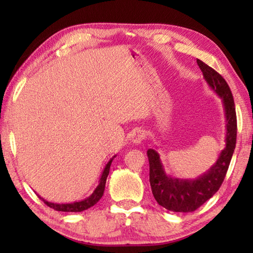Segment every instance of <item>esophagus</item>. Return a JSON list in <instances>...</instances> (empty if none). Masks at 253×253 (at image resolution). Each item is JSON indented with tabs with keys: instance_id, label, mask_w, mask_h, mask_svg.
<instances>
[{
	"instance_id": "obj_1",
	"label": "esophagus",
	"mask_w": 253,
	"mask_h": 253,
	"mask_svg": "<svg viewBox=\"0 0 253 253\" xmlns=\"http://www.w3.org/2000/svg\"><path fill=\"white\" fill-rule=\"evenodd\" d=\"M145 138H146V132H145V130L140 129V128L135 129L131 135V142L136 145L142 143Z\"/></svg>"
}]
</instances>
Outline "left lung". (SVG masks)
<instances>
[{
	"label": "left lung",
	"mask_w": 253,
	"mask_h": 253,
	"mask_svg": "<svg viewBox=\"0 0 253 253\" xmlns=\"http://www.w3.org/2000/svg\"><path fill=\"white\" fill-rule=\"evenodd\" d=\"M204 79L210 88L222 99L225 117V147L215 164L194 179L177 178L166 174L160 154L149 148V183L157 203L173 212H193L219 191L228 172L237 143V115L232 92L220 74L198 59Z\"/></svg>",
	"instance_id": "left-lung-1"
}]
</instances>
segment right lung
<instances>
[{
    "label": "right lung",
    "instance_id": "add662e5",
    "mask_svg": "<svg viewBox=\"0 0 253 253\" xmlns=\"http://www.w3.org/2000/svg\"><path fill=\"white\" fill-rule=\"evenodd\" d=\"M116 157L115 155L114 157L110 158V161L107 163L104 170H102L101 177L99 179V184L98 186L95 188V191L92 192V194L90 196H88L87 199H84L83 201H79V202H74V203H52V202H48L44 199H42L40 196V199L48 205L49 208L55 210V211H61V212H83L84 210H87L89 208H91L95 205L98 201L101 199V196L104 195V191H105V186H106V179L108 177L109 174V169H110V165L111 162H113L114 158Z\"/></svg>",
    "mask_w": 253,
    "mask_h": 253
}]
</instances>
